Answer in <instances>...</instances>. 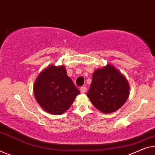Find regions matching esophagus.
Segmentation results:
<instances>
[{"label":"esophagus","instance_id":"obj_1","mask_svg":"<svg viewBox=\"0 0 155 155\" xmlns=\"http://www.w3.org/2000/svg\"><path fill=\"white\" fill-rule=\"evenodd\" d=\"M86 91H87V88H86L85 87H82L80 88V91L82 94H84Z\"/></svg>","mask_w":155,"mask_h":155}]
</instances>
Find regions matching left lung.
<instances>
[{
    "label": "left lung",
    "instance_id": "left-lung-1",
    "mask_svg": "<svg viewBox=\"0 0 155 155\" xmlns=\"http://www.w3.org/2000/svg\"><path fill=\"white\" fill-rule=\"evenodd\" d=\"M127 80L116 68L108 64L95 71L87 96L102 113L114 112L124 104L130 92Z\"/></svg>",
    "mask_w": 155,
    "mask_h": 155
}]
</instances>
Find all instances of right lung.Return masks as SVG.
<instances>
[{
    "label": "right lung",
    "mask_w": 155,
    "mask_h": 155,
    "mask_svg": "<svg viewBox=\"0 0 155 155\" xmlns=\"http://www.w3.org/2000/svg\"><path fill=\"white\" fill-rule=\"evenodd\" d=\"M80 93L63 66L47 67L38 76L34 85L38 103L47 112L57 115L67 110Z\"/></svg>",
    "instance_id": "1"
}]
</instances>
